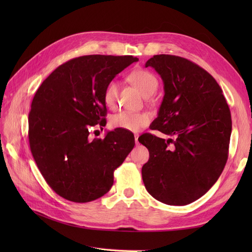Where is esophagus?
Returning a JSON list of instances; mask_svg holds the SVG:
<instances>
[{"mask_svg":"<svg viewBox=\"0 0 252 252\" xmlns=\"http://www.w3.org/2000/svg\"><path fill=\"white\" fill-rule=\"evenodd\" d=\"M134 141H135V144H136V145L139 144V134H135V135H134Z\"/></svg>","mask_w":252,"mask_h":252,"instance_id":"obj_1","label":"esophagus"}]
</instances>
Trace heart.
Instances as JSON below:
<instances>
[{
  "mask_svg": "<svg viewBox=\"0 0 252 252\" xmlns=\"http://www.w3.org/2000/svg\"><path fill=\"white\" fill-rule=\"evenodd\" d=\"M133 85L138 88L141 94L145 97H150L156 94L158 88V80L155 73L146 69H136L128 77ZM119 84L116 81H110L104 89V102L109 109H114L118 105ZM150 123V117L145 112H129L122 111L114 114L110 119V125L113 128L124 129V130L136 132L146 127Z\"/></svg>",
  "mask_w": 252,
  "mask_h": 252,
  "instance_id": "heart-1",
  "label": "heart"
}]
</instances>
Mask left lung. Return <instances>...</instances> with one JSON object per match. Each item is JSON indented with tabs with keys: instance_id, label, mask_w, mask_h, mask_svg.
Listing matches in <instances>:
<instances>
[{
	"instance_id": "left-lung-1",
	"label": "left lung",
	"mask_w": 252,
	"mask_h": 252,
	"mask_svg": "<svg viewBox=\"0 0 252 252\" xmlns=\"http://www.w3.org/2000/svg\"><path fill=\"white\" fill-rule=\"evenodd\" d=\"M155 68L164 83V97L151 129L173 139L146 133L149 150L142 167L147 191L167 205H187L200 199L218 181L228 158L231 114L217 81L187 59L158 55Z\"/></svg>"
}]
</instances>
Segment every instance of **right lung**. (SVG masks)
<instances>
[{
  "label": "right lung",
  "mask_w": 252,
  "mask_h": 252,
  "mask_svg": "<svg viewBox=\"0 0 252 252\" xmlns=\"http://www.w3.org/2000/svg\"><path fill=\"white\" fill-rule=\"evenodd\" d=\"M138 58L91 55L59 66L33 96L28 116L29 145L43 178L64 199L94 201L107 193L113 172L134 146L124 129L105 139L89 138V129L106 125L104 89Z\"/></svg>",
  "instance_id": "obj_1"
}]
</instances>
